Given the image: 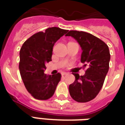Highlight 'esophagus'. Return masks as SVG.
<instances>
[{"label": "esophagus", "instance_id": "34e87169", "mask_svg": "<svg viewBox=\"0 0 125 125\" xmlns=\"http://www.w3.org/2000/svg\"><path fill=\"white\" fill-rule=\"evenodd\" d=\"M67 74H68V73H66V72H62V76H65V75H67Z\"/></svg>", "mask_w": 125, "mask_h": 125}]
</instances>
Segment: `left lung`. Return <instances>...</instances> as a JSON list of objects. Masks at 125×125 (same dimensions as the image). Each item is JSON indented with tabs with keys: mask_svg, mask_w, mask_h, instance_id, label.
<instances>
[{
	"mask_svg": "<svg viewBox=\"0 0 125 125\" xmlns=\"http://www.w3.org/2000/svg\"><path fill=\"white\" fill-rule=\"evenodd\" d=\"M65 36L78 42L82 49L81 62L87 68L84 76L73 73L76 80L69 86L70 94L76 102H89L99 93L109 69L108 47L99 38L84 31H70Z\"/></svg>",
	"mask_w": 125,
	"mask_h": 125,
	"instance_id": "1",
	"label": "left lung"
}]
</instances>
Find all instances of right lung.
<instances>
[{"instance_id":"add662e5","label":"right lung","mask_w":125,"mask_h":125,"mask_svg":"<svg viewBox=\"0 0 125 125\" xmlns=\"http://www.w3.org/2000/svg\"><path fill=\"white\" fill-rule=\"evenodd\" d=\"M68 30L50 27L34 34L20 50L19 71L26 89L37 100H47L54 94L62 75H46L45 63L52 61L55 43Z\"/></svg>"}]
</instances>
